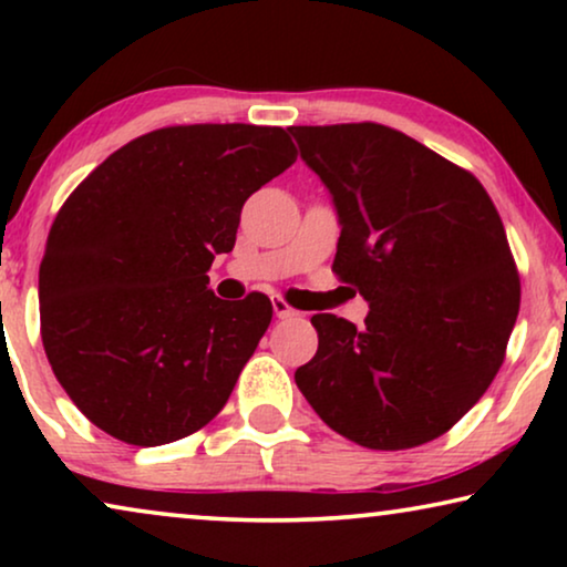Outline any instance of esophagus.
<instances>
[{"label": "esophagus", "mask_w": 567, "mask_h": 567, "mask_svg": "<svg viewBox=\"0 0 567 567\" xmlns=\"http://www.w3.org/2000/svg\"><path fill=\"white\" fill-rule=\"evenodd\" d=\"M274 312H276L278 320H286V317H297L299 315L297 309H293L284 297H274Z\"/></svg>", "instance_id": "esophagus-1"}]
</instances>
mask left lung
Masks as SVG:
<instances>
[{
    "label": "left lung",
    "mask_w": 567,
    "mask_h": 567,
    "mask_svg": "<svg viewBox=\"0 0 567 567\" xmlns=\"http://www.w3.org/2000/svg\"><path fill=\"white\" fill-rule=\"evenodd\" d=\"M340 216L332 270L363 324L315 315L297 386L353 444L400 452L446 433L498 374L522 281L491 196L467 169L382 123L291 126Z\"/></svg>",
    "instance_id": "left-lung-1"
}]
</instances>
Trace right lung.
<instances>
[{
  "label": "right lung",
  "instance_id": "right-lung-1",
  "mask_svg": "<svg viewBox=\"0 0 567 567\" xmlns=\"http://www.w3.org/2000/svg\"><path fill=\"white\" fill-rule=\"evenodd\" d=\"M297 162L278 126H167L113 152L59 208L38 276L45 355L69 398L134 446L216 417L274 307L208 289L245 200Z\"/></svg>",
  "mask_w": 567,
  "mask_h": 567
}]
</instances>
